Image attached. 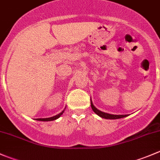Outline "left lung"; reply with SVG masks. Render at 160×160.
<instances>
[{"mask_svg": "<svg viewBox=\"0 0 160 160\" xmlns=\"http://www.w3.org/2000/svg\"><path fill=\"white\" fill-rule=\"evenodd\" d=\"M90 105H91L92 110L93 111V112L96 113L98 116H100L101 118H103L105 119H118V118H125L128 116V114H108V113L103 112V111L98 110L94 105H93V102H92L91 99H90Z\"/></svg>", "mask_w": 160, "mask_h": 160, "instance_id": "left-lung-1", "label": "left lung"}]
</instances>
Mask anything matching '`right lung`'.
<instances>
[{"instance_id":"add662e5","label":"right lung","mask_w":160,"mask_h":160,"mask_svg":"<svg viewBox=\"0 0 160 160\" xmlns=\"http://www.w3.org/2000/svg\"><path fill=\"white\" fill-rule=\"evenodd\" d=\"M63 110L62 111V112H60L59 114H56V115L53 116V117H50V118H35V120L37 121H41V122H51V121H54V120H56L57 118H59V117H60L61 115H62V114H63L64 112Z\"/></svg>"}]
</instances>
